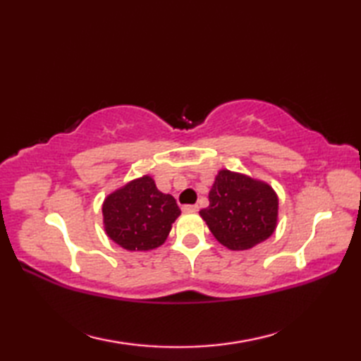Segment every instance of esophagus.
<instances>
[{
	"instance_id": "esophagus-1",
	"label": "esophagus",
	"mask_w": 361,
	"mask_h": 361,
	"mask_svg": "<svg viewBox=\"0 0 361 361\" xmlns=\"http://www.w3.org/2000/svg\"><path fill=\"white\" fill-rule=\"evenodd\" d=\"M185 212H197L198 211V206L197 204H183L181 208Z\"/></svg>"
}]
</instances>
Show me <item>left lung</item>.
<instances>
[{"label": "left lung", "mask_w": 361, "mask_h": 361, "mask_svg": "<svg viewBox=\"0 0 361 361\" xmlns=\"http://www.w3.org/2000/svg\"><path fill=\"white\" fill-rule=\"evenodd\" d=\"M278 195L270 185L231 171H220L200 216L214 237L233 251L267 240L278 224Z\"/></svg>", "instance_id": "obj_1"}]
</instances>
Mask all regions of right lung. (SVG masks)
I'll return each instance as SVG.
<instances>
[{
  "instance_id": "1",
  "label": "right lung",
  "mask_w": 361,
  "mask_h": 361,
  "mask_svg": "<svg viewBox=\"0 0 361 361\" xmlns=\"http://www.w3.org/2000/svg\"><path fill=\"white\" fill-rule=\"evenodd\" d=\"M105 233L128 251H149L163 245L181 211L171 194L157 189L152 176L127 183L102 204Z\"/></svg>"
}]
</instances>
